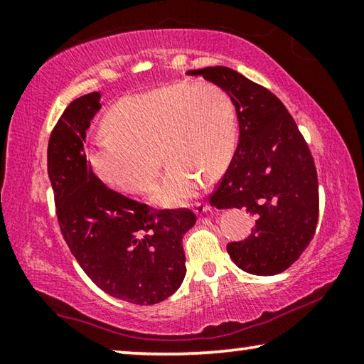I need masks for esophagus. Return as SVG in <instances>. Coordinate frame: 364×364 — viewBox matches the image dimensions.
Listing matches in <instances>:
<instances>
[{
  "mask_svg": "<svg viewBox=\"0 0 364 364\" xmlns=\"http://www.w3.org/2000/svg\"><path fill=\"white\" fill-rule=\"evenodd\" d=\"M209 209H210V205L207 203H196L194 204V212L198 213V215H203V213H205Z\"/></svg>",
  "mask_w": 364,
  "mask_h": 364,
  "instance_id": "obj_1",
  "label": "esophagus"
}]
</instances>
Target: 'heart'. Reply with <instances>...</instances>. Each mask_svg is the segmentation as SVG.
Masks as SVG:
<instances>
[{
	"mask_svg": "<svg viewBox=\"0 0 364 364\" xmlns=\"http://www.w3.org/2000/svg\"><path fill=\"white\" fill-rule=\"evenodd\" d=\"M105 128L109 134L87 152L95 175L118 191L146 194L157 180L160 153L168 164L154 200L165 207L193 198L203 175L217 176L238 141L235 103L210 82H176L126 95L108 109Z\"/></svg>",
	"mask_w": 364,
	"mask_h": 364,
	"instance_id": "b5f03b06",
	"label": "heart"
}]
</instances>
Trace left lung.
<instances>
[{
  "instance_id": "1",
  "label": "left lung",
  "mask_w": 364,
  "mask_h": 364,
  "mask_svg": "<svg viewBox=\"0 0 364 364\" xmlns=\"http://www.w3.org/2000/svg\"><path fill=\"white\" fill-rule=\"evenodd\" d=\"M218 85L235 103L240 139L210 196L217 209H246L256 227L227 245L247 274L275 275L301 256L316 233L319 191L313 155L295 119L272 92L225 66L188 71Z\"/></svg>"
}]
</instances>
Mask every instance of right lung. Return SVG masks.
<instances>
[{"mask_svg":"<svg viewBox=\"0 0 364 364\" xmlns=\"http://www.w3.org/2000/svg\"><path fill=\"white\" fill-rule=\"evenodd\" d=\"M100 94L71 102L48 141V176L61 233L94 284L132 304L171 296L186 274L183 236L194 227L189 209L154 210L105 186L84 154L85 131Z\"/></svg>","mask_w":364,"mask_h":364,"instance_id":"obj_1","label":"right lung"}]
</instances>
